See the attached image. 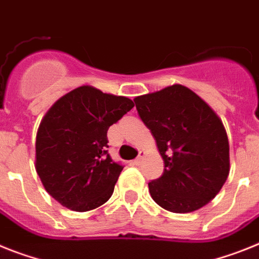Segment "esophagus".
I'll return each instance as SVG.
<instances>
[{"label":"esophagus","instance_id":"1","mask_svg":"<svg viewBox=\"0 0 259 259\" xmlns=\"http://www.w3.org/2000/svg\"><path fill=\"white\" fill-rule=\"evenodd\" d=\"M144 152H143V151H140V153H139V157H138V158H136V160H135L134 161V163H135V165H140V163H141V161H143V158H144Z\"/></svg>","mask_w":259,"mask_h":259}]
</instances>
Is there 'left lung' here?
Returning a JSON list of instances; mask_svg holds the SVG:
<instances>
[{
  "label": "left lung",
  "instance_id": "1",
  "mask_svg": "<svg viewBox=\"0 0 259 259\" xmlns=\"http://www.w3.org/2000/svg\"><path fill=\"white\" fill-rule=\"evenodd\" d=\"M134 101L165 163L162 177L148 183L153 200L176 213L202 208L229 174V143L222 119L180 83Z\"/></svg>",
  "mask_w": 259,
  "mask_h": 259
}]
</instances>
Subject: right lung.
<instances>
[{"label":"right lung","instance_id":"add662e5","mask_svg":"<svg viewBox=\"0 0 259 259\" xmlns=\"http://www.w3.org/2000/svg\"><path fill=\"white\" fill-rule=\"evenodd\" d=\"M134 106L127 97L83 85L46 112L37 128L35 169L61 205L85 212L111 198L123 166L107 153V130Z\"/></svg>","mask_w":259,"mask_h":259}]
</instances>
